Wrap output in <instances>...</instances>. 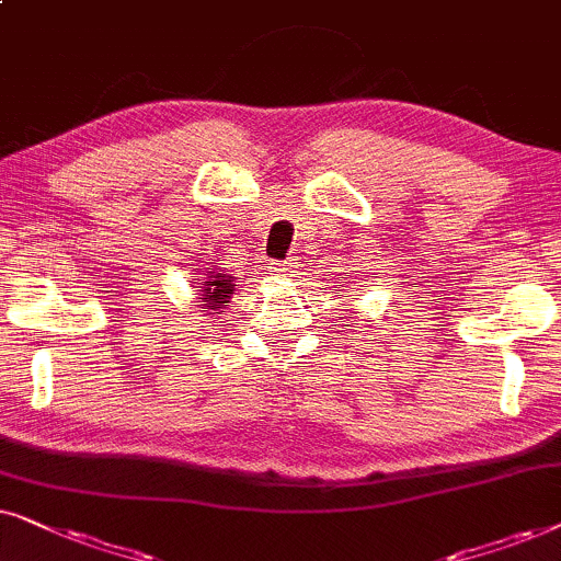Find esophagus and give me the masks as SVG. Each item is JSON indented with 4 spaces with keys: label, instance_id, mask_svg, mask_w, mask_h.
Masks as SVG:
<instances>
[{
    "label": "esophagus",
    "instance_id": "obj_1",
    "mask_svg": "<svg viewBox=\"0 0 561 561\" xmlns=\"http://www.w3.org/2000/svg\"><path fill=\"white\" fill-rule=\"evenodd\" d=\"M302 264H300V259L297 256H289L287 261H282V264H276L274 266V272H279V274H295L297 268H300Z\"/></svg>",
    "mask_w": 561,
    "mask_h": 561
}]
</instances>
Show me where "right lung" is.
I'll return each instance as SVG.
<instances>
[{
	"instance_id": "right-lung-1",
	"label": "right lung",
	"mask_w": 561,
	"mask_h": 561,
	"mask_svg": "<svg viewBox=\"0 0 561 561\" xmlns=\"http://www.w3.org/2000/svg\"><path fill=\"white\" fill-rule=\"evenodd\" d=\"M236 287L238 285H233V276L230 274H218V272L207 274L205 287L199 289V295H203L199 300L205 302L207 316H213V310L222 312V305L230 300V295H233Z\"/></svg>"
}]
</instances>
